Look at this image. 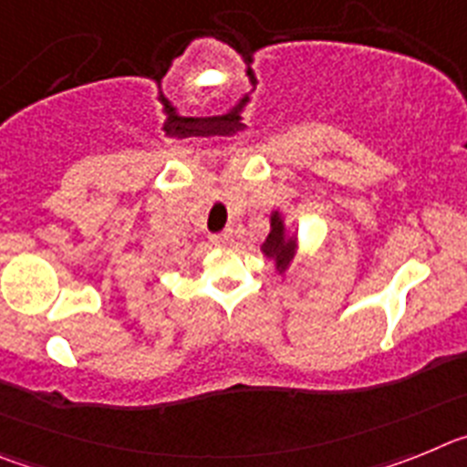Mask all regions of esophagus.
Segmentation results:
<instances>
[{
    "label": "esophagus",
    "instance_id": "esophagus-1",
    "mask_svg": "<svg viewBox=\"0 0 467 467\" xmlns=\"http://www.w3.org/2000/svg\"><path fill=\"white\" fill-rule=\"evenodd\" d=\"M210 241H213L214 245H220V247L234 245V231L226 229V231H222V234H214V236L210 238Z\"/></svg>",
    "mask_w": 467,
    "mask_h": 467
}]
</instances>
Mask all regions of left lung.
<instances>
[{
  "label": "left lung",
  "instance_id": "obj_1",
  "mask_svg": "<svg viewBox=\"0 0 467 467\" xmlns=\"http://www.w3.org/2000/svg\"><path fill=\"white\" fill-rule=\"evenodd\" d=\"M262 254L269 262H274L275 274L283 275L290 269V264L295 262V254L299 253V236L295 231L287 229L285 214L278 208L271 210L269 214V236L259 245Z\"/></svg>",
  "mask_w": 467,
  "mask_h": 467
}]
</instances>
